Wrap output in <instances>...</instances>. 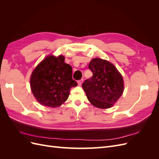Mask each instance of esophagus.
Masks as SVG:
<instances>
[{
	"label": "esophagus",
	"mask_w": 159,
	"mask_h": 159,
	"mask_svg": "<svg viewBox=\"0 0 159 159\" xmlns=\"http://www.w3.org/2000/svg\"><path fill=\"white\" fill-rule=\"evenodd\" d=\"M83 81H84V79H81L80 80H78V84L79 85H81V84H83Z\"/></svg>",
	"instance_id": "obj_1"
}]
</instances>
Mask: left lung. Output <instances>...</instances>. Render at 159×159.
Here are the masks:
<instances>
[{"label": "left lung", "instance_id": "1", "mask_svg": "<svg viewBox=\"0 0 159 159\" xmlns=\"http://www.w3.org/2000/svg\"><path fill=\"white\" fill-rule=\"evenodd\" d=\"M89 68L93 76L82 84L89 102L101 109L111 107L123 93L121 74L113 64L99 57L91 60Z\"/></svg>", "mask_w": 159, "mask_h": 159}]
</instances>
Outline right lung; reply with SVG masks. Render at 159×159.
Here are the masks:
<instances>
[{
  "label": "right lung",
  "instance_id": "obj_1",
  "mask_svg": "<svg viewBox=\"0 0 159 159\" xmlns=\"http://www.w3.org/2000/svg\"><path fill=\"white\" fill-rule=\"evenodd\" d=\"M60 55L47 56L33 70L30 88L36 99L41 105L57 107L68 99L70 89L78 85L72 78L71 66L64 62Z\"/></svg>",
  "mask_w": 159,
  "mask_h": 159
}]
</instances>
